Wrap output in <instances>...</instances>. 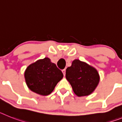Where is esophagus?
I'll list each match as a JSON object with an SVG mask.
<instances>
[{"label": "esophagus", "instance_id": "esophagus-1", "mask_svg": "<svg viewBox=\"0 0 122 122\" xmlns=\"http://www.w3.org/2000/svg\"><path fill=\"white\" fill-rule=\"evenodd\" d=\"M62 72H63L64 76H65V74H66V69H63V70H62Z\"/></svg>", "mask_w": 122, "mask_h": 122}]
</instances>
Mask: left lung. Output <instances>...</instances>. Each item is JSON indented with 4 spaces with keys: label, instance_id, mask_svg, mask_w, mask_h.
<instances>
[{
    "label": "left lung",
    "instance_id": "left-lung-1",
    "mask_svg": "<svg viewBox=\"0 0 122 122\" xmlns=\"http://www.w3.org/2000/svg\"><path fill=\"white\" fill-rule=\"evenodd\" d=\"M66 78L78 97L92 94L100 81L99 72L95 67L77 59L66 69Z\"/></svg>",
    "mask_w": 122,
    "mask_h": 122
}]
</instances>
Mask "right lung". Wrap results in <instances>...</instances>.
I'll return each instance as SVG.
<instances>
[{"label":"right lung","mask_w":122,"mask_h":122,"mask_svg":"<svg viewBox=\"0 0 122 122\" xmlns=\"http://www.w3.org/2000/svg\"><path fill=\"white\" fill-rule=\"evenodd\" d=\"M28 87L33 92L48 96L63 79V74L48 58L38 59L30 64L24 72Z\"/></svg>","instance_id":"obj_1"}]
</instances>
